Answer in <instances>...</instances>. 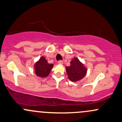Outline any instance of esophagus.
Masks as SVG:
<instances>
[{"label": "esophagus", "instance_id": "obj_1", "mask_svg": "<svg viewBox=\"0 0 122 122\" xmlns=\"http://www.w3.org/2000/svg\"><path fill=\"white\" fill-rule=\"evenodd\" d=\"M58 63L59 64H63V61H62V60H59V61H58Z\"/></svg>", "mask_w": 122, "mask_h": 122}]
</instances>
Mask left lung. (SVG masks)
Instances as JSON below:
<instances>
[{
  "label": "left lung",
  "mask_w": 122,
  "mask_h": 122,
  "mask_svg": "<svg viewBox=\"0 0 122 122\" xmlns=\"http://www.w3.org/2000/svg\"><path fill=\"white\" fill-rule=\"evenodd\" d=\"M68 78L72 81H77L82 79L86 73V68L79 59L74 58L71 62V65L66 67Z\"/></svg>",
  "instance_id": "obj_1"
}]
</instances>
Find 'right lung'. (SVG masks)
I'll use <instances>...</instances> for the list:
<instances>
[{"instance_id":"obj_1","label":"right lung","mask_w":122,"mask_h":122,"mask_svg":"<svg viewBox=\"0 0 122 122\" xmlns=\"http://www.w3.org/2000/svg\"><path fill=\"white\" fill-rule=\"evenodd\" d=\"M53 64H49L44 57H41L39 61L35 64L36 74L41 77H46L50 73Z\"/></svg>"}]
</instances>
